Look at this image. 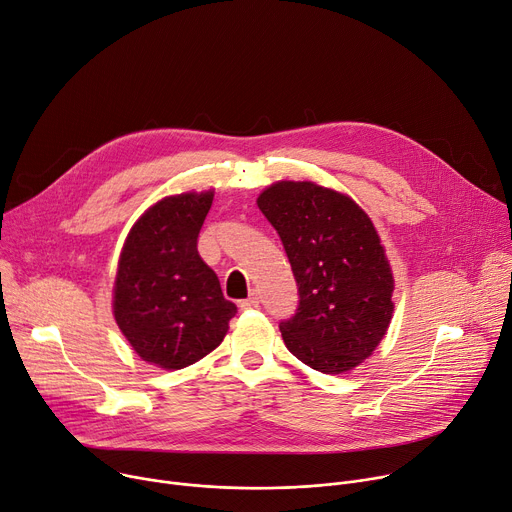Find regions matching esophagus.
Returning a JSON list of instances; mask_svg holds the SVG:
<instances>
[{"mask_svg": "<svg viewBox=\"0 0 512 512\" xmlns=\"http://www.w3.org/2000/svg\"><path fill=\"white\" fill-rule=\"evenodd\" d=\"M241 310H251V308H257L259 306V294L257 292H253L249 298H245V300H241Z\"/></svg>", "mask_w": 512, "mask_h": 512, "instance_id": "1", "label": "esophagus"}]
</instances>
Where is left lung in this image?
<instances>
[{"label": "left lung", "instance_id": "1", "mask_svg": "<svg viewBox=\"0 0 512 512\" xmlns=\"http://www.w3.org/2000/svg\"><path fill=\"white\" fill-rule=\"evenodd\" d=\"M280 235L296 284V314L280 322L286 347L322 374L357 367L392 320L394 277L369 216L312 181H277L257 198Z\"/></svg>", "mask_w": 512, "mask_h": 512}]
</instances>
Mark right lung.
I'll list each match as a JSON object with an SVG mask.
<instances>
[{
    "label": "right lung",
    "instance_id": "right-lung-1",
    "mask_svg": "<svg viewBox=\"0 0 512 512\" xmlns=\"http://www.w3.org/2000/svg\"><path fill=\"white\" fill-rule=\"evenodd\" d=\"M214 192L169 196L134 222L114 284V318L136 355L163 369L214 351L237 306L198 253Z\"/></svg>",
    "mask_w": 512,
    "mask_h": 512
}]
</instances>
